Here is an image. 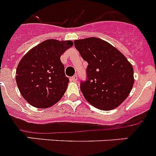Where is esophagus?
<instances>
[{
  "label": "esophagus",
  "mask_w": 156,
  "mask_h": 156,
  "mask_svg": "<svg viewBox=\"0 0 156 156\" xmlns=\"http://www.w3.org/2000/svg\"><path fill=\"white\" fill-rule=\"evenodd\" d=\"M70 80H71L72 82H77V80H78V76H77V74H75V75H74L73 77H71V78H70Z\"/></svg>",
  "instance_id": "obj_1"
}]
</instances>
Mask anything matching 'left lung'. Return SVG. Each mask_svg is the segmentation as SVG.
<instances>
[{
  "instance_id": "left-lung-1",
  "label": "left lung",
  "mask_w": 156,
  "mask_h": 156,
  "mask_svg": "<svg viewBox=\"0 0 156 156\" xmlns=\"http://www.w3.org/2000/svg\"><path fill=\"white\" fill-rule=\"evenodd\" d=\"M74 46L88 63L87 80L80 83L84 98L102 111L119 107L134 84L131 63L113 45L97 37L75 40Z\"/></svg>"
}]
</instances>
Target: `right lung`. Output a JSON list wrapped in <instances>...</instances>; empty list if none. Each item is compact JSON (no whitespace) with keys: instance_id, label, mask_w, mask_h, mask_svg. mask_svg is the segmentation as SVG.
Segmentation results:
<instances>
[{"instance_id":"obj_1","label":"right lung","mask_w":156,"mask_h":156,"mask_svg":"<svg viewBox=\"0 0 156 156\" xmlns=\"http://www.w3.org/2000/svg\"><path fill=\"white\" fill-rule=\"evenodd\" d=\"M73 45L72 41L49 39L21 58L16 70V85L33 107L47 108L62 98L69 80L60 58Z\"/></svg>"}]
</instances>
